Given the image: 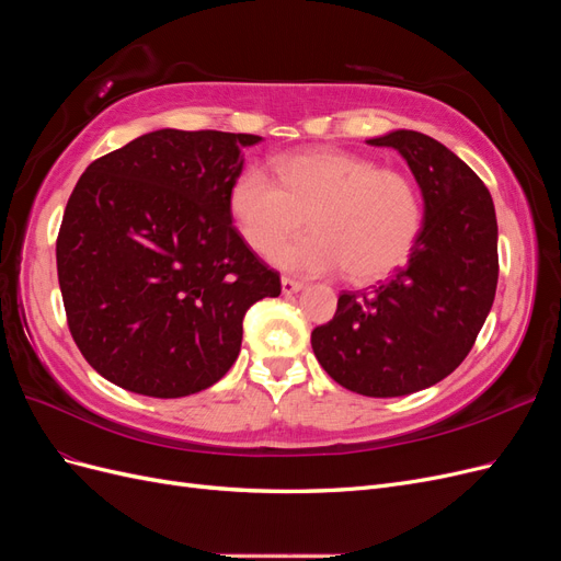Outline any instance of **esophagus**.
<instances>
[{"mask_svg": "<svg viewBox=\"0 0 561 561\" xmlns=\"http://www.w3.org/2000/svg\"><path fill=\"white\" fill-rule=\"evenodd\" d=\"M280 287H283V295H295V293H299V290H301L304 283L283 276V278H280Z\"/></svg>", "mask_w": 561, "mask_h": 561, "instance_id": "1", "label": "esophagus"}]
</instances>
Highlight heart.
Instances as JSON below:
<instances>
[{
	"instance_id": "b5f03b06",
	"label": "heart",
	"mask_w": 561,
	"mask_h": 561,
	"mask_svg": "<svg viewBox=\"0 0 561 561\" xmlns=\"http://www.w3.org/2000/svg\"><path fill=\"white\" fill-rule=\"evenodd\" d=\"M276 180L250 165L233 180L229 210L241 239L271 252L310 217L314 233L271 254L299 276L348 268L358 283L379 280L410 257L421 229L414 182L396 168L346 151H301L274 165Z\"/></svg>"
}]
</instances>
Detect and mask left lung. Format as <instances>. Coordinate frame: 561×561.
<instances>
[{
    "mask_svg": "<svg viewBox=\"0 0 561 561\" xmlns=\"http://www.w3.org/2000/svg\"><path fill=\"white\" fill-rule=\"evenodd\" d=\"M393 147L421 186L423 227L410 262L371 290L342 293L311 332L328 375L353 393L398 398L443 381L466 360L499 283L496 210L484 182L416 130L367 140Z\"/></svg>",
    "mask_w": 561,
    "mask_h": 561,
    "instance_id": "left-lung-1",
    "label": "left lung"
}]
</instances>
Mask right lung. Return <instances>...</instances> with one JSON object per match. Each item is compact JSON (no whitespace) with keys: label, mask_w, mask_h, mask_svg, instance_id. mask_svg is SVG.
Returning <instances> with one entry per match:
<instances>
[{"label":"right lung","mask_w":561,"mask_h":561,"mask_svg":"<svg viewBox=\"0 0 561 561\" xmlns=\"http://www.w3.org/2000/svg\"><path fill=\"white\" fill-rule=\"evenodd\" d=\"M250 133L140 135L95 159L67 201L58 283L87 363L149 398H184L239 358L252 304L280 295L231 222Z\"/></svg>","instance_id":"right-lung-1"}]
</instances>
